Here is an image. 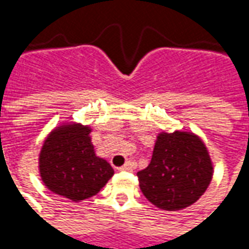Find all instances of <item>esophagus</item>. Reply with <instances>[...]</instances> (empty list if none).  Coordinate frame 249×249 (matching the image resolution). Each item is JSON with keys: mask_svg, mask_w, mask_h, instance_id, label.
I'll return each instance as SVG.
<instances>
[{"mask_svg": "<svg viewBox=\"0 0 249 249\" xmlns=\"http://www.w3.org/2000/svg\"><path fill=\"white\" fill-rule=\"evenodd\" d=\"M119 169L120 171H123V172H132V171H133V164H132L130 161L125 162L124 165H123V167H120Z\"/></svg>", "mask_w": 249, "mask_h": 249, "instance_id": "obj_1", "label": "esophagus"}]
</instances>
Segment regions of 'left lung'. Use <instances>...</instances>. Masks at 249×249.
I'll list each match as a JSON object with an SVG mask.
<instances>
[{
  "mask_svg": "<svg viewBox=\"0 0 249 249\" xmlns=\"http://www.w3.org/2000/svg\"><path fill=\"white\" fill-rule=\"evenodd\" d=\"M213 167L204 142L189 132L157 136L149 165L137 172L144 196L165 211L187 208L207 191Z\"/></svg>",
  "mask_w": 249,
  "mask_h": 249,
  "instance_id": "left-lung-1",
  "label": "left lung"
}]
</instances>
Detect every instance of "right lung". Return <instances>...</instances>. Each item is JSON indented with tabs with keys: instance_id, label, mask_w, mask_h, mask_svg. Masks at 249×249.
I'll return each mask as SVG.
<instances>
[{
	"instance_id": "add662e5",
	"label": "right lung",
	"mask_w": 249,
	"mask_h": 249,
	"mask_svg": "<svg viewBox=\"0 0 249 249\" xmlns=\"http://www.w3.org/2000/svg\"><path fill=\"white\" fill-rule=\"evenodd\" d=\"M90 128L61 125L48 136L40 153V175L52 192L80 201L97 195L113 176V168L94 153Z\"/></svg>"
}]
</instances>
